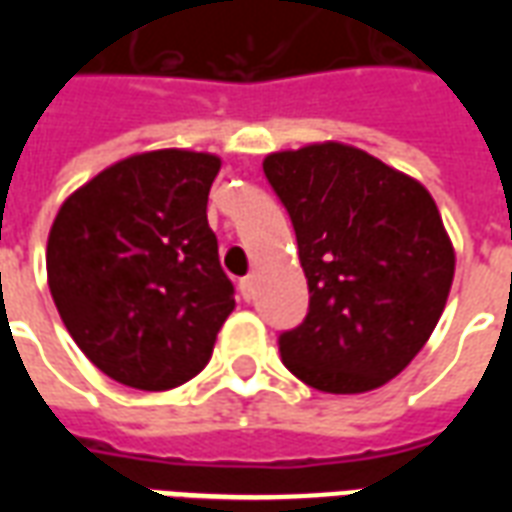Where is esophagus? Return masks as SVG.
<instances>
[{
    "label": "esophagus",
    "instance_id": "1",
    "mask_svg": "<svg viewBox=\"0 0 512 512\" xmlns=\"http://www.w3.org/2000/svg\"><path fill=\"white\" fill-rule=\"evenodd\" d=\"M238 290H241V296H244L246 301L255 299V277L241 279V282H238Z\"/></svg>",
    "mask_w": 512,
    "mask_h": 512
}]
</instances>
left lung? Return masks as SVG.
I'll use <instances>...</instances> for the list:
<instances>
[{"instance_id": "1", "label": "left lung", "mask_w": 512, "mask_h": 512, "mask_svg": "<svg viewBox=\"0 0 512 512\" xmlns=\"http://www.w3.org/2000/svg\"><path fill=\"white\" fill-rule=\"evenodd\" d=\"M310 288L279 354L304 384L356 395L395 378L436 329L455 252L425 186L365 150L323 142L263 161Z\"/></svg>"}]
</instances>
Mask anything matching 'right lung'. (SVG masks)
<instances>
[{"label": "right lung", "mask_w": 512, "mask_h": 512, "mask_svg": "<svg viewBox=\"0 0 512 512\" xmlns=\"http://www.w3.org/2000/svg\"><path fill=\"white\" fill-rule=\"evenodd\" d=\"M219 167L211 153H139L73 191L51 224V299L84 356L120 384H186L233 312L205 213Z\"/></svg>", "instance_id": "1"}]
</instances>
